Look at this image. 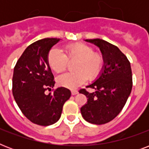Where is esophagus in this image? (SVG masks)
<instances>
[{
	"instance_id": "obj_1",
	"label": "esophagus",
	"mask_w": 149,
	"mask_h": 149,
	"mask_svg": "<svg viewBox=\"0 0 149 149\" xmlns=\"http://www.w3.org/2000/svg\"><path fill=\"white\" fill-rule=\"evenodd\" d=\"M71 93H72V95H77V94H78L79 93V92H78V91H77V90H72V91H71Z\"/></svg>"
}]
</instances>
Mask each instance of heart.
I'll use <instances>...</instances> for the list:
<instances>
[{
  "instance_id": "obj_1",
  "label": "heart",
  "mask_w": 149,
  "mask_h": 149,
  "mask_svg": "<svg viewBox=\"0 0 149 149\" xmlns=\"http://www.w3.org/2000/svg\"><path fill=\"white\" fill-rule=\"evenodd\" d=\"M63 54L57 48H52L48 53L47 63L52 70L60 72L65 70L68 61L76 60L73 65L75 72H65L56 78L57 84L69 89H75L82 85L88 78L93 80L99 76L104 65V58L100 53L84 43H74L66 45Z\"/></svg>"
}]
</instances>
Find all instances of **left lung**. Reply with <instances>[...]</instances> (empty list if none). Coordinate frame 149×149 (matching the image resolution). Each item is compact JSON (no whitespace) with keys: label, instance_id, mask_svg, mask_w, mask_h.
<instances>
[{"label":"left lung","instance_id":"left-lung-1","mask_svg":"<svg viewBox=\"0 0 149 149\" xmlns=\"http://www.w3.org/2000/svg\"><path fill=\"white\" fill-rule=\"evenodd\" d=\"M85 41L99 48L104 64L97 79L86 86L94 91H79L88 98L80 111L86 121L104 125L115 118L127 102L132 89V68L126 56L115 45L100 38Z\"/></svg>","mask_w":149,"mask_h":149}]
</instances>
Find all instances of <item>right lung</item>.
<instances>
[{
  "instance_id": "obj_1",
  "label": "right lung",
  "mask_w": 149,
  "mask_h": 149,
  "mask_svg": "<svg viewBox=\"0 0 149 149\" xmlns=\"http://www.w3.org/2000/svg\"><path fill=\"white\" fill-rule=\"evenodd\" d=\"M59 38H47L28 46L14 69L12 93L17 106L34 124L49 126L60 118L63 104L70 99L71 92L58 87L48 95L55 85L54 77L48 65L47 56Z\"/></svg>"
}]
</instances>
